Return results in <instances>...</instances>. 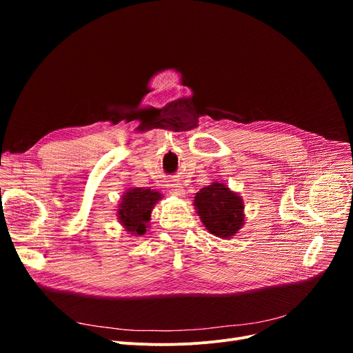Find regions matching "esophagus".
<instances>
[{
  "mask_svg": "<svg viewBox=\"0 0 353 353\" xmlns=\"http://www.w3.org/2000/svg\"><path fill=\"white\" fill-rule=\"evenodd\" d=\"M167 190H169V193L176 196V197L186 196V190H184V188L181 186L179 181H170L169 184H167Z\"/></svg>",
  "mask_w": 353,
  "mask_h": 353,
  "instance_id": "obj_1",
  "label": "esophagus"
}]
</instances>
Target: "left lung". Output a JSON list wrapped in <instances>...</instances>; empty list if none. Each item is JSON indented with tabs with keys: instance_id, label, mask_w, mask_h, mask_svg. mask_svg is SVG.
I'll return each mask as SVG.
<instances>
[{
	"instance_id": "obj_1",
	"label": "left lung",
	"mask_w": 353,
	"mask_h": 353,
	"mask_svg": "<svg viewBox=\"0 0 353 353\" xmlns=\"http://www.w3.org/2000/svg\"><path fill=\"white\" fill-rule=\"evenodd\" d=\"M194 209L201 223L216 237L230 239L245 225L242 196L225 183H212L200 189L194 197Z\"/></svg>"
}]
</instances>
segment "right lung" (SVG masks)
Masks as SVG:
<instances>
[{
  "instance_id": "right-lung-1",
  "label": "right lung",
  "mask_w": 353,
  "mask_h": 353,
  "mask_svg": "<svg viewBox=\"0 0 353 353\" xmlns=\"http://www.w3.org/2000/svg\"><path fill=\"white\" fill-rule=\"evenodd\" d=\"M161 194L145 188L128 189L117 209V219L128 234L143 236L148 228L152 212Z\"/></svg>"
}]
</instances>
